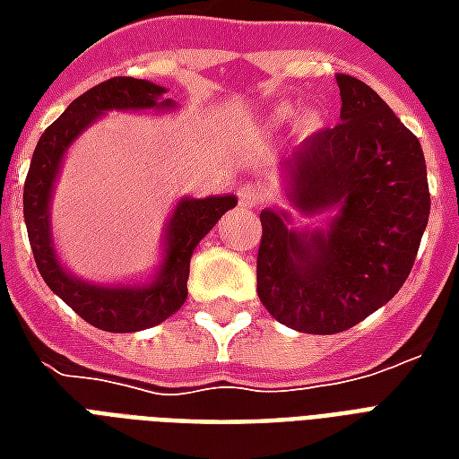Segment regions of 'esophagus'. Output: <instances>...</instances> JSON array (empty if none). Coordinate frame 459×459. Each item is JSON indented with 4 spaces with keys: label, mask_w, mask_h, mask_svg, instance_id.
<instances>
[{
    "label": "esophagus",
    "mask_w": 459,
    "mask_h": 459,
    "mask_svg": "<svg viewBox=\"0 0 459 459\" xmlns=\"http://www.w3.org/2000/svg\"><path fill=\"white\" fill-rule=\"evenodd\" d=\"M265 196H268L265 186L253 184V181H246V184H243V186L238 189L240 204H243V206H248V209H255V206H260V204L265 201Z\"/></svg>",
    "instance_id": "34e87169"
}]
</instances>
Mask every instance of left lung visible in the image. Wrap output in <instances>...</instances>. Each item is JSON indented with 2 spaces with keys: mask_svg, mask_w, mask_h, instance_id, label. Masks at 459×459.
Here are the masks:
<instances>
[{
  "mask_svg": "<svg viewBox=\"0 0 459 459\" xmlns=\"http://www.w3.org/2000/svg\"><path fill=\"white\" fill-rule=\"evenodd\" d=\"M342 122L285 160L290 199L305 213L334 209L329 230L295 233L263 211L258 298L305 334L354 327L403 288L430 216L425 157L374 88L337 74Z\"/></svg>",
  "mask_w": 459,
  "mask_h": 459,
  "instance_id": "8db88e82",
  "label": "left lung"
}]
</instances>
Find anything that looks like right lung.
I'll return each instance as SVG.
<instances>
[{"mask_svg":"<svg viewBox=\"0 0 459 459\" xmlns=\"http://www.w3.org/2000/svg\"><path fill=\"white\" fill-rule=\"evenodd\" d=\"M161 93V85L130 75H117L85 91L65 108L58 120L46 127L24 181V221L36 268L46 285L78 317L103 332H140L171 317L186 299L189 260L196 243L216 226L226 211L238 204L236 196L181 201L167 229V258L160 278L147 288H95L61 268L48 236V199L65 147L105 110H147L174 105L169 98L157 103Z\"/></svg>","mask_w":459,"mask_h":459,"instance_id":"right-lung-1","label":"right lung"}]
</instances>
